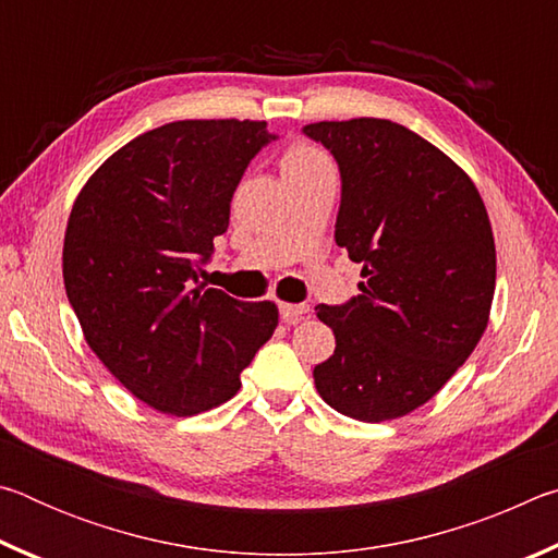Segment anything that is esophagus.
Here are the masks:
<instances>
[{"label": "esophagus", "mask_w": 558, "mask_h": 558, "mask_svg": "<svg viewBox=\"0 0 558 558\" xmlns=\"http://www.w3.org/2000/svg\"><path fill=\"white\" fill-rule=\"evenodd\" d=\"M278 310H280V319H282V323H288V325L300 323V319L310 313V307L305 305V302H302V305H290V302H280Z\"/></svg>", "instance_id": "esophagus-1"}]
</instances>
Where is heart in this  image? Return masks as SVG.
<instances>
[{"mask_svg":"<svg viewBox=\"0 0 558 558\" xmlns=\"http://www.w3.org/2000/svg\"><path fill=\"white\" fill-rule=\"evenodd\" d=\"M323 167H329L327 155L310 143H292L280 157V172L286 179L310 174Z\"/></svg>","mask_w":558,"mask_h":558,"instance_id":"obj_1","label":"heart"}]
</instances>
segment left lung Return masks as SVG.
<instances>
[{
    "instance_id": "8db88e82",
    "label": "left lung",
    "mask_w": 558,
    "mask_h": 558,
    "mask_svg": "<svg viewBox=\"0 0 558 558\" xmlns=\"http://www.w3.org/2000/svg\"><path fill=\"white\" fill-rule=\"evenodd\" d=\"M302 132L337 159L335 241L364 278L362 295L315 307L337 339L315 386L349 418H401L442 389L485 332L497 276L487 209L448 155L399 122L354 118Z\"/></svg>"
}]
</instances>
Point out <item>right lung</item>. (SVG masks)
Instances as JSON below:
<instances>
[{
    "label": "right lung",
    "instance_id": "right-lung-1",
    "mask_svg": "<svg viewBox=\"0 0 558 558\" xmlns=\"http://www.w3.org/2000/svg\"><path fill=\"white\" fill-rule=\"evenodd\" d=\"M276 135L256 120H177L98 167L63 241L65 295L125 389L169 415L216 409L278 327L276 302L204 288L245 167Z\"/></svg>",
    "mask_w": 558,
    "mask_h": 558
}]
</instances>
